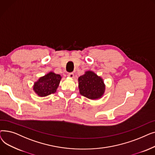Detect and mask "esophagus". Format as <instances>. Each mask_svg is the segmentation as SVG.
I'll return each instance as SVG.
<instances>
[{
    "label": "esophagus",
    "mask_w": 155,
    "mask_h": 155,
    "mask_svg": "<svg viewBox=\"0 0 155 155\" xmlns=\"http://www.w3.org/2000/svg\"><path fill=\"white\" fill-rule=\"evenodd\" d=\"M68 77H70V78H74V73H68Z\"/></svg>",
    "instance_id": "esophagus-1"
}]
</instances>
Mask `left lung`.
<instances>
[{"mask_svg": "<svg viewBox=\"0 0 155 155\" xmlns=\"http://www.w3.org/2000/svg\"><path fill=\"white\" fill-rule=\"evenodd\" d=\"M78 88L80 94L90 99H99L105 91L102 78L95 73L87 71L78 78Z\"/></svg>", "mask_w": 155, "mask_h": 155, "instance_id": "1", "label": "left lung"}]
</instances>
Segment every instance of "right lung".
Masks as SVG:
<instances>
[{"label":"right lung","mask_w":155,"mask_h":155,"mask_svg":"<svg viewBox=\"0 0 155 155\" xmlns=\"http://www.w3.org/2000/svg\"><path fill=\"white\" fill-rule=\"evenodd\" d=\"M61 78L60 75L50 72L44 77H41L35 83L33 90L40 97H45L54 94L58 88Z\"/></svg>","instance_id":"1"}]
</instances>
